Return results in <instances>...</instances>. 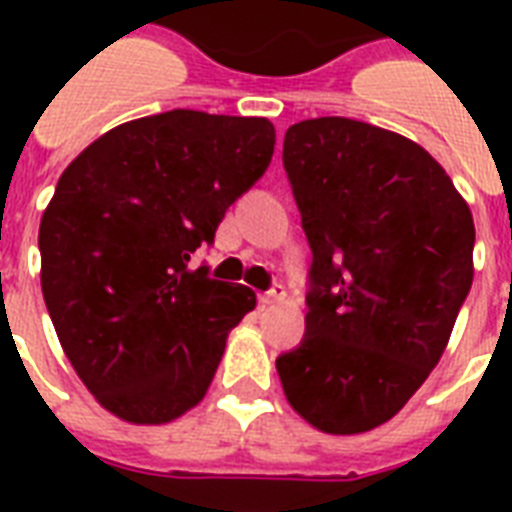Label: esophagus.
<instances>
[{
    "label": "esophagus",
    "instance_id": "esophagus-1",
    "mask_svg": "<svg viewBox=\"0 0 512 512\" xmlns=\"http://www.w3.org/2000/svg\"><path fill=\"white\" fill-rule=\"evenodd\" d=\"M284 297H287L284 287H281V284H273L271 289L260 292V295H257V300H260V305H271V303H279V300H284Z\"/></svg>",
    "mask_w": 512,
    "mask_h": 512
}]
</instances>
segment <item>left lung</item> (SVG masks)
I'll return each mask as SVG.
<instances>
[{
    "mask_svg": "<svg viewBox=\"0 0 512 512\" xmlns=\"http://www.w3.org/2000/svg\"><path fill=\"white\" fill-rule=\"evenodd\" d=\"M284 170L313 263L281 388L313 428L366 433L444 353L473 284V215L425 148L345 116L292 124Z\"/></svg>",
    "mask_w": 512,
    "mask_h": 512,
    "instance_id": "obj_1",
    "label": "left lung"
}]
</instances>
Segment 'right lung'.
<instances>
[{
    "label": "right lung",
    "instance_id": "right-lung-1",
    "mask_svg": "<svg viewBox=\"0 0 512 512\" xmlns=\"http://www.w3.org/2000/svg\"><path fill=\"white\" fill-rule=\"evenodd\" d=\"M273 146L268 119L175 108L108 130L60 175L39 225L42 295L79 380L116 417L162 425L207 393L257 300L191 257Z\"/></svg>",
    "mask_w": 512,
    "mask_h": 512
}]
</instances>
